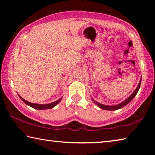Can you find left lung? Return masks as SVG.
<instances>
[{
	"label": "left lung",
	"mask_w": 155,
	"mask_h": 155,
	"mask_svg": "<svg viewBox=\"0 0 155 155\" xmlns=\"http://www.w3.org/2000/svg\"><path fill=\"white\" fill-rule=\"evenodd\" d=\"M140 85H141V80H140V82L139 83V85L137 86V87L136 88V90L134 91V92H133L131 95L128 97L127 99H126L124 101H123L122 103H121L119 104H117V105H114V106H109V105H105V104H103L101 103H99L98 102H96L94 101V99H92V101L94 102V103H95L97 106L100 108L102 109H104V110H109V111H115V110H117V109H121L122 107H124V106L127 105V104H128L130 103V102L132 101V100L134 98V97L136 96V94H137L138 91H139V89L140 87Z\"/></svg>",
	"instance_id": "left-lung-1"
}]
</instances>
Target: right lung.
<instances>
[{
	"label": "right lung",
	"instance_id": "add662e5",
	"mask_svg": "<svg viewBox=\"0 0 155 155\" xmlns=\"http://www.w3.org/2000/svg\"><path fill=\"white\" fill-rule=\"evenodd\" d=\"M19 96V95H18ZM19 97L20 98V99L22 100V101L24 102L25 104H27V105L30 106L31 107H33V109H35L37 110H42V109H52L54 107H55L57 104H58L60 101H61V100L62 98H59L58 101H54L53 103H50V104H35V103H31L30 102H28L26 101V100L23 99L22 97L20 96H19Z\"/></svg>",
	"mask_w": 155,
	"mask_h": 155
}]
</instances>
